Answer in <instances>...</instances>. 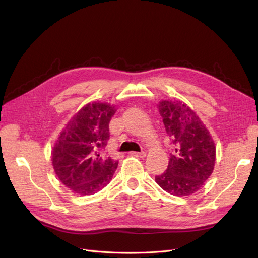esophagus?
I'll list each match as a JSON object with an SVG mask.
<instances>
[{"instance_id":"obj_1","label":"esophagus","mask_w":258,"mask_h":258,"mask_svg":"<svg viewBox=\"0 0 258 258\" xmlns=\"http://www.w3.org/2000/svg\"><path fill=\"white\" fill-rule=\"evenodd\" d=\"M131 156H134V157H138V158H144L146 156L145 152H141V153H137V152H131L130 153Z\"/></svg>"}]
</instances>
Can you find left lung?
Wrapping results in <instances>:
<instances>
[{
	"label": "left lung",
	"instance_id": "obj_1",
	"mask_svg": "<svg viewBox=\"0 0 258 258\" xmlns=\"http://www.w3.org/2000/svg\"><path fill=\"white\" fill-rule=\"evenodd\" d=\"M158 110L174 152L166 172L156 176L155 181L173 196H189L204 187L213 172L214 141L196 112L182 101L162 100Z\"/></svg>",
	"mask_w": 258,
	"mask_h": 258
}]
</instances>
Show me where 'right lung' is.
Instances as JSON below:
<instances>
[{
  "instance_id": "right-lung-1",
  "label": "right lung",
  "mask_w": 258,
  "mask_h": 258,
  "mask_svg": "<svg viewBox=\"0 0 258 258\" xmlns=\"http://www.w3.org/2000/svg\"><path fill=\"white\" fill-rule=\"evenodd\" d=\"M115 112L110 103L86 104L66 124L52 147L51 162L57 177L77 195L100 191L111 182L118 166L101 153L110 139L108 123Z\"/></svg>"
}]
</instances>
